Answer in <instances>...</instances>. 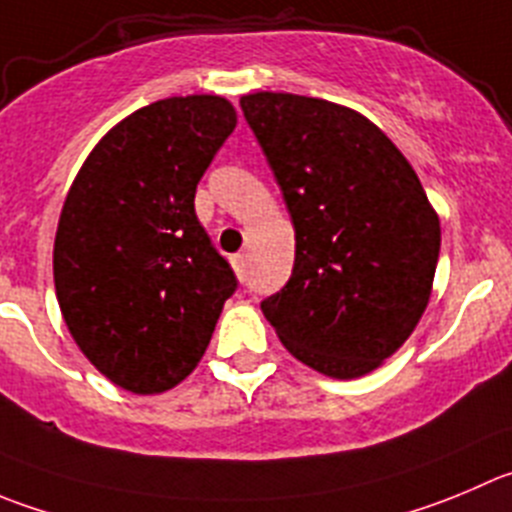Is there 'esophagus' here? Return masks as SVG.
<instances>
[{"mask_svg":"<svg viewBox=\"0 0 512 512\" xmlns=\"http://www.w3.org/2000/svg\"><path fill=\"white\" fill-rule=\"evenodd\" d=\"M231 266H233V271H236V276L238 279H246V269H248V264H246V256H243V253H236V256H233L231 259Z\"/></svg>","mask_w":512,"mask_h":512,"instance_id":"1","label":"esophagus"}]
</instances>
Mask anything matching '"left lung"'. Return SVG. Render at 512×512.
Here are the masks:
<instances>
[{"mask_svg": "<svg viewBox=\"0 0 512 512\" xmlns=\"http://www.w3.org/2000/svg\"><path fill=\"white\" fill-rule=\"evenodd\" d=\"M241 110L296 231L291 279L261 311L306 367L364 377L425 314L440 218L405 155L352 107L253 92Z\"/></svg>", "mask_w": 512, "mask_h": 512, "instance_id": "obj_1", "label": "left lung"}]
</instances>
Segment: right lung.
Returning <instances> with one entry per match:
<instances>
[{"label": "right lung", "instance_id": "right-lung-1", "mask_svg": "<svg viewBox=\"0 0 512 512\" xmlns=\"http://www.w3.org/2000/svg\"><path fill=\"white\" fill-rule=\"evenodd\" d=\"M233 128L226 97H165L107 130L72 180L52 253L57 301L80 352L128 392L183 382L236 291L193 206Z\"/></svg>", "mask_w": 512, "mask_h": 512}]
</instances>
